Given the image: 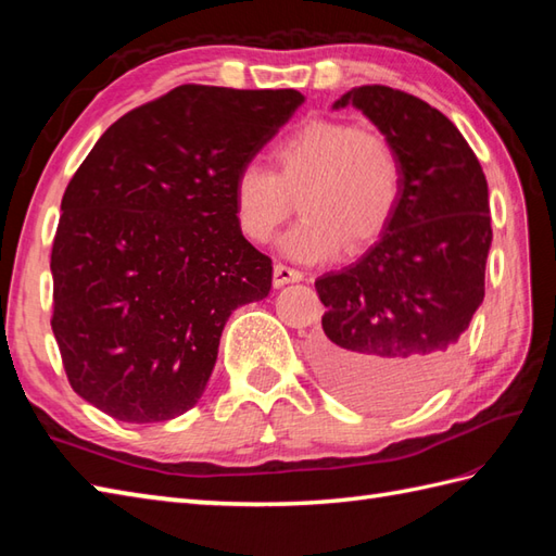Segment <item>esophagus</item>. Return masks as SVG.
Wrapping results in <instances>:
<instances>
[{"label": "esophagus", "instance_id": "34e87169", "mask_svg": "<svg viewBox=\"0 0 556 556\" xmlns=\"http://www.w3.org/2000/svg\"><path fill=\"white\" fill-rule=\"evenodd\" d=\"M301 279H303V271L279 263V265H275V275H271V285H275V287L279 289V287L293 285V281H301Z\"/></svg>", "mask_w": 556, "mask_h": 556}]
</instances>
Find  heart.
I'll list each match as a JSON object with an SVG mask.
<instances>
[{"label": "heart", "mask_w": 556, "mask_h": 556, "mask_svg": "<svg viewBox=\"0 0 556 556\" xmlns=\"http://www.w3.org/2000/svg\"><path fill=\"white\" fill-rule=\"evenodd\" d=\"M271 172L248 162L236 172L231 200L236 224L265 243L285 224L296 198L303 219L281 236V251L299 263H325L365 251L392 224L404 172L380 134L339 119H308L271 148Z\"/></svg>", "instance_id": "b5f03b06"}]
</instances>
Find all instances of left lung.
<instances>
[{"label":"left lung","instance_id":"1","mask_svg":"<svg viewBox=\"0 0 556 556\" xmlns=\"http://www.w3.org/2000/svg\"><path fill=\"white\" fill-rule=\"evenodd\" d=\"M349 104L396 150L404 191L368 253L315 279L327 313L311 356L337 396L401 410L452 375L460 339L485 299L488 181L466 138L428 102L387 86H361L332 110Z\"/></svg>","mask_w":556,"mask_h":556}]
</instances>
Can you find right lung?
I'll return each instance as SVG.
<instances>
[{
  "instance_id": "add662e5",
  "label": "right lung",
  "mask_w": 556,
  "mask_h": 556,
  "mask_svg": "<svg viewBox=\"0 0 556 556\" xmlns=\"http://www.w3.org/2000/svg\"><path fill=\"white\" fill-rule=\"evenodd\" d=\"M299 90L179 86L100 136L62 198L52 332L71 387L124 422L203 396L239 305L271 289L231 184L303 104Z\"/></svg>"
}]
</instances>
